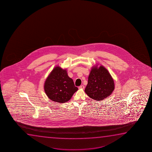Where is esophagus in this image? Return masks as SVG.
<instances>
[{
    "instance_id": "obj_1",
    "label": "esophagus",
    "mask_w": 152,
    "mask_h": 152,
    "mask_svg": "<svg viewBox=\"0 0 152 152\" xmlns=\"http://www.w3.org/2000/svg\"><path fill=\"white\" fill-rule=\"evenodd\" d=\"M78 88H79V89H83L85 88V86L83 85H81L80 86H79Z\"/></svg>"
}]
</instances>
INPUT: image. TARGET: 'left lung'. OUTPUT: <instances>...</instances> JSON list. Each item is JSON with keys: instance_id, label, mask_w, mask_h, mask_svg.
I'll return each instance as SVG.
<instances>
[{"instance_id": "8db88e82", "label": "left lung", "mask_w": 152, "mask_h": 152, "mask_svg": "<svg viewBox=\"0 0 152 152\" xmlns=\"http://www.w3.org/2000/svg\"><path fill=\"white\" fill-rule=\"evenodd\" d=\"M114 80L108 71L101 65L92 67L85 91L90 98L101 101L107 98L114 90Z\"/></svg>"}]
</instances>
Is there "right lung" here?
Listing matches in <instances>:
<instances>
[{
  "instance_id": "1",
  "label": "right lung",
  "mask_w": 152,
  "mask_h": 152,
  "mask_svg": "<svg viewBox=\"0 0 152 152\" xmlns=\"http://www.w3.org/2000/svg\"><path fill=\"white\" fill-rule=\"evenodd\" d=\"M44 89L50 100L63 103L71 99L78 88L69 77L66 69L56 66L46 79Z\"/></svg>"
}]
</instances>
